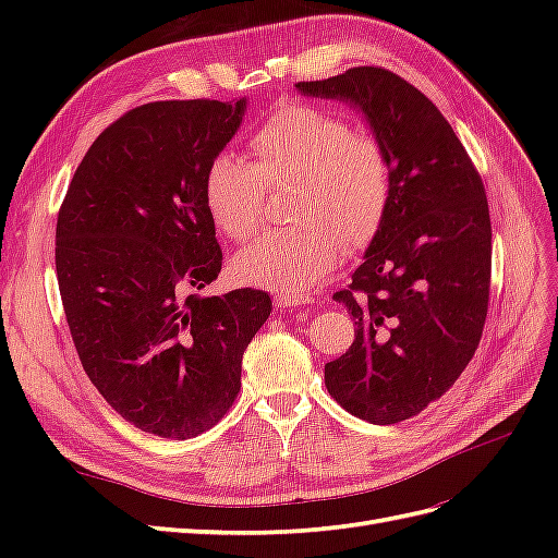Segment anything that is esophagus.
I'll return each instance as SVG.
<instances>
[{
    "mask_svg": "<svg viewBox=\"0 0 558 558\" xmlns=\"http://www.w3.org/2000/svg\"><path fill=\"white\" fill-rule=\"evenodd\" d=\"M307 298H302V295H289V293H277L275 295V305L279 307V310H293V307H302V305H307Z\"/></svg>",
    "mask_w": 558,
    "mask_h": 558,
    "instance_id": "esophagus-1",
    "label": "esophagus"
}]
</instances>
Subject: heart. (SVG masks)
Here are the masks:
<instances>
[{
  "label": "heart",
  "instance_id": "1",
  "mask_svg": "<svg viewBox=\"0 0 558 558\" xmlns=\"http://www.w3.org/2000/svg\"><path fill=\"white\" fill-rule=\"evenodd\" d=\"M253 162L221 154L209 162L205 202L230 240L246 242L267 218V185L293 183L298 223L265 234L234 256V275L275 293L302 295L340 263L342 244L375 240L391 205V158L369 132L314 105L269 116L251 137Z\"/></svg>",
  "mask_w": 558,
  "mask_h": 558
}]
</instances>
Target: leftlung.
I'll return each instance as SVG.
<instances>
[{"mask_svg":"<svg viewBox=\"0 0 558 558\" xmlns=\"http://www.w3.org/2000/svg\"><path fill=\"white\" fill-rule=\"evenodd\" d=\"M305 97L359 109L391 158V205L349 289L356 340L326 363L330 396L386 426L418 414L475 356L492 281L482 179L430 99L381 66L302 81Z\"/></svg>","mask_w":558,"mask_h":558,"instance_id":"8db88e82","label":"left lung"}]
</instances>
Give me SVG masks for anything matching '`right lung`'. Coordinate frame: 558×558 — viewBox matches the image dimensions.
Returning a JSON list of instances; mask_svg holds the SVG:
<instances>
[{
    "label": "right lung",
    "mask_w": 558,
    "mask_h": 558,
    "mask_svg": "<svg viewBox=\"0 0 558 558\" xmlns=\"http://www.w3.org/2000/svg\"><path fill=\"white\" fill-rule=\"evenodd\" d=\"M244 111L246 97L128 111L83 156L58 214V286L81 365L125 421L170 440L232 408L244 351L272 312L265 291L199 295L223 263L205 177Z\"/></svg>",
    "instance_id": "1"
}]
</instances>
